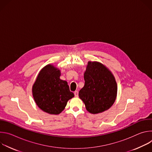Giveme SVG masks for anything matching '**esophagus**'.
I'll use <instances>...</instances> for the list:
<instances>
[{"label":"esophagus","mask_w":152,"mask_h":152,"mask_svg":"<svg viewBox=\"0 0 152 152\" xmlns=\"http://www.w3.org/2000/svg\"><path fill=\"white\" fill-rule=\"evenodd\" d=\"M74 94H75V97H78V96H79V92H78L77 91H75Z\"/></svg>","instance_id":"esophagus-1"}]
</instances>
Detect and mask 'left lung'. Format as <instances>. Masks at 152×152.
<instances>
[{"label":"left lung","mask_w":152,"mask_h":152,"mask_svg":"<svg viewBox=\"0 0 152 152\" xmlns=\"http://www.w3.org/2000/svg\"><path fill=\"white\" fill-rule=\"evenodd\" d=\"M85 85L79 96L89 113H103L114 103L117 94V84L112 72L97 61H88L84 73Z\"/></svg>","instance_id":"8db88e82"}]
</instances>
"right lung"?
<instances>
[{
  "label": "right lung",
  "instance_id": "right-lung-1",
  "mask_svg": "<svg viewBox=\"0 0 152 152\" xmlns=\"http://www.w3.org/2000/svg\"><path fill=\"white\" fill-rule=\"evenodd\" d=\"M60 70L48 64L39 72L32 86V96L39 109L50 114H59L75 95L68 83L60 79Z\"/></svg>",
  "mask_w": 152,
  "mask_h": 152
}]
</instances>
